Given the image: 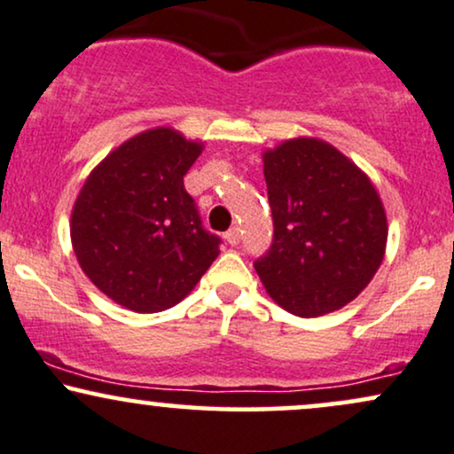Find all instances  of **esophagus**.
Here are the masks:
<instances>
[{
    "label": "esophagus",
    "instance_id": "34e87169",
    "mask_svg": "<svg viewBox=\"0 0 454 454\" xmlns=\"http://www.w3.org/2000/svg\"><path fill=\"white\" fill-rule=\"evenodd\" d=\"M223 239H226L228 245H239V241H241V232H239V228H231V231L223 234Z\"/></svg>",
    "mask_w": 454,
    "mask_h": 454
}]
</instances>
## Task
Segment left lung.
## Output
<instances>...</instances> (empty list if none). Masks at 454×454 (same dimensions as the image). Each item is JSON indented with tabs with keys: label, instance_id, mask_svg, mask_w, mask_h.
Returning <instances> with one entry per match:
<instances>
[{
	"label": "left lung",
	"instance_id": "obj_1",
	"mask_svg": "<svg viewBox=\"0 0 454 454\" xmlns=\"http://www.w3.org/2000/svg\"><path fill=\"white\" fill-rule=\"evenodd\" d=\"M272 243L254 262L266 292L298 317L345 307L385 255L387 217L370 179L321 139L300 137L264 154Z\"/></svg>",
	"mask_w": 454,
	"mask_h": 454
}]
</instances>
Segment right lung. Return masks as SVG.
<instances>
[{
	"label": "right lung",
	"mask_w": 454,
	"mask_h": 454,
	"mask_svg": "<svg viewBox=\"0 0 454 454\" xmlns=\"http://www.w3.org/2000/svg\"><path fill=\"white\" fill-rule=\"evenodd\" d=\"M203 152L173 129L135 135L89 175L71 211V243L97 287L135 313L171 309L220 254L184 175Z\"/></svg>",
	"instance_id": "add662e5"
}]
</instances>
